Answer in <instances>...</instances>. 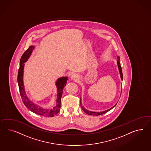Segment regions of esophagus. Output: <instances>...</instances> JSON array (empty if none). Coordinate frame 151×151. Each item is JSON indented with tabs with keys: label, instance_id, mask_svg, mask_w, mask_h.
Returning a JSON list of instances; mask_svg holds the SVG:
<instances>
[{
	"label": "esophagus",
	"instance_id": "1",
	"mask_svg": "<svg viewBox=\"0 0 151 151\" xmlns=\"http://www.w3.org/2000/svg\"><path fill=\"white\" fill-rule=\"evenodd\" d=\"M71 79L73 80L74 81H77L78 79V75L76 74H72L71 75Z\"/></svg>",
	"mask_w": 151,
	"mask_h": 151
}]
</instances>
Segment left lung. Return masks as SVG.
Returning a JSON list of instances; mask_svg holds the SVG:
<instances>
[{
	"instance_id": "8db88e82",
	"label": "left lung",
	"mask_w": 151,
	"mask_h": 151,
	"mask_svg": "<svg viewBox=\"0 0 151 151\" xmlns=\"http://www.w3.org/2000/svg\"><path fill=\"white\" fill-rule=\"evenodd\" d=\"M117 64L118 67V69L119 70V73L121 75V77L122 80H123V73H122V70L121 66V63H120V58H119V56H118L117 57ZM80 103H81V100H80ZM117 105V104L114 105V106L111 107L110 109L104 111L103 112H92V111H90L87 110L86 109H85V108L83 107L81 105V107H82V109L83 110V111L85 112L86 114H89V115H93V116H98V115H101V114H104L105 113H106L107 112H108L110 110L112 109H113L116 105Z\"/></svg>"
}]
</instances>
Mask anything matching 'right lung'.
Wrapping results in <instances>:
<instances>
[{"instance_id": "1", "label": "right lung", "mask_w": 151, "mask_h": 151, "mask_svg": "<svg viewBox=\"0 0 151 151\" xmlns=\"http://www.w3.org/2000/svg\"><path fill=\"white\" fill-rule=\"evenodd\" d=\"M34 47L33 46H30L28 49L22 55L20 62H19V68L17 76V82L19 84V93L21 96L22 101L24 103V105L30 111L33 112L36 114L43 116L45 117H52L55 115L57 114L59 112L60 108V103H61V98L62 96L63 89L66 86V82L68 80V77H60L57 80L56 82V86L57 88V101L55 106L51 109H44L40 106H38L33 102L30 101L26 96V92L24 91V85L23 82V69L24 66V63L29 58L32 52L33 51Z\"/></svg>"}]
</instances>
